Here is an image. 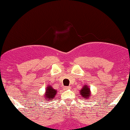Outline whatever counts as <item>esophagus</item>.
<instances>
[{"instance_id":"34e87169","label":"esophagus","mask_w":130,"mask_h":130,"mask_svg":"<svg viewBox=\"0 0 130 130\" xmlns=\"http://www.w3.org/2000/svg\"><path fill=\"white\" fill-rule=\"evenodd\" d=\"M70 86H67V87H64V89H65V90H68V89H70Z\"/></svg>"}]
</instances>
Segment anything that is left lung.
Here are the masks:
<instances>
[{"label":"left lung","mask_w":130,"mask_h":130,"mask_svg":"<svg viewBox=\"0 0 130 130\" xmlns=\"http://www.w3.org/2000/svg\"><path fill=\"white\" fill-rule=\"evenodd\" d=\"M80 93L82 97L85 98V99H87V98H89L90 97V89L87 87V86H85L80 90Z\"/></svg>","instance_id":"8db88e82"}]
</instances>
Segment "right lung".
I'll return each instance as SVG.
<instances>
[{
  "label": "right lung",
  "mask_w": 130,
  "mask_h": 130,
  "mask_svg": "<svg viewBox=\"0 0 130 130\" xmlns=\"http://www.w3.org/2000/svg\"><path fill=\"white\" fill-rule=\"evenodd\" d=\"M57 91L52 88L51 86H49L47 87V89H46V92L45 95H44V99L43 100L46 101H51L52 99H54L55 98V95H56Z\"/></svg>",
  "instance_id": "right-lung-1"
}]
</instances>
